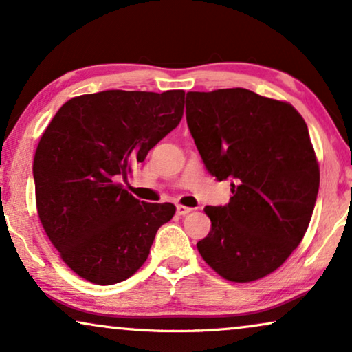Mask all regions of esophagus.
Returning <instances> with one entry per match:
<instances>
[{
	"mask_svg": "<svg viewBox=\"0 0 352 352\" xmlns=\"http://www.w3.org/2000/svg\"><path fill=\"white\" fill-rule=\"evenodd\" d=\"M190 211H192V208H189V206H184V205H177V206H176V213L179 214V216L189 214Z\"/></svg>",
	"mask_w": 352,
	"mask_h": 352,
	"instance_id": "34e87169",
	"label": "esophagus"
}]
</instances>
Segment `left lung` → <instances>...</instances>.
Segmentation results:
<instances>
[{"instance_id":"obj_1","label":"left lung","mask_w":352,"mask_h":352,"mask_svg":"<svg viewBox=\"0 0 352 352\" xmlns=\"http://www.w3.org/2000/svg\"><path fill=\"white\" fill-rule=\"evenodd\" d=\"M187 126L205 168L230 181L229 204L206 206L211 230L197 248L230 282L280 267L305 237L319 192V163L290 104L230 88L187 93Z\"/></svg>"}]
</instances>
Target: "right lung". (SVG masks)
I'll list each match as a JSON object with an SVG mask.
<instances>
[{"label": "right lung", "instance_id": "1", "mask_svg": "<svg viewBox=\"0 0 352 352\" xmlns=\"http://www.w3.org/2000/svg\"><path fill=\"white\" fill-rule=\"evenodd\" d=\"M184 91L109 89L57 110L33 160L38 216L72 271L98 285L126 280L146 263L173 204H147L128 179L184 112Z\"/></svg>", "mask_w": 352, "mask_h": 352}]
</instances>
